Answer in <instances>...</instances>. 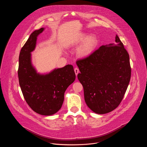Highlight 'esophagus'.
Here are the masks:
<instances>
[{"mask_svg":"<svg viewBox=\"0 0 147 147\" xmlns=\"http://www.w3.org/2000/svg\"><path fill=\"white\" fill-rule=\"evenodd\" d=\"M74 71H75L76 75L77 76L78 74V73H79V69H78V68H76L74 69Z\"/></svg>","mask_w":147,"mask_h":147,"instance_id":"34e87169","label":"esophagus"}]
</instances>
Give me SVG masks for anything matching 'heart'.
<instances>
[{"instance_id":"1","label":"heart","mask_w":147,"mask_h":147,"mask_svg":"<svg viewBox=\"0 0 147 147\" xmlns=\"http://www.w3.org/2000/svg\"><path fill=\"white\" fill-rule=\"evenodd\" d=\"M80 45L77 49L78 56L82 58H86L90 56L95 51L98 45V39L95 35H87L82 33L78 35L68 42L69 47Z\"/></svg>"}]
</instances>
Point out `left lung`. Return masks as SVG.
Masks as SVG:
<instances>
[{
	"mask_svg": "<svg viewBox=\"0 0 147 147\" xmlns=\"http://www.w3.org/2000/svg\"><path fill=\"white\" fill-rule=\"evenodd\" d=\"M76 64L88 107L98 114L115 110L124 96L131 76L129 55L118 36L115 43L101 46Z\"/></svg>",
	"mask_w": 147,
	"mask_h": 147,
	"instance_id": "obj_1",
	"label": "left lung"
}]
</instances>
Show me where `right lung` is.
I'll return each mask as SVG.
<instances>
[{"mask_svg":"<svg viewBox=\"0 0 147 147\" xmlns=\"http://www.w3.org/2000/svg\"><path fill=\"white\" fill-rule=\"evenodd\" d=\"M44 28L35 30L21 49L19 58L18 77L24 97L35 112L44 116L55 114L61 108L64 92L76 79L73 66L68 64L49 73L37 72L32 62L31 52L37 37Z\"/></svg>","mask_w":147,"mask_h":147,"instance_id":"obj_1","label":"right lung"}]
</instances>
